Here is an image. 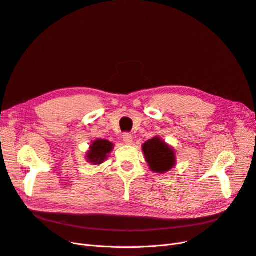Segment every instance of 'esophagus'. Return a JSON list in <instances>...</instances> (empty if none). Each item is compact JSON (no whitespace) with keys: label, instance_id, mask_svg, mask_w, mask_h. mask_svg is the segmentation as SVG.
I'll return each mask as SVG.
<instances>
[{"label":"esophagus","instance_id":"esophagus-1","mask_svg":"<svg viewBox=\"0 0 256 256\" xmlns=\"http://www.w3.org/2000/svg\"><path fill=\"white\" fill-rule=\"evenodd\" d=\"M122 140H124V142H125V144L131 145L132 144V136H131L130 134H124Z\"/></svg>","mask_w":256,"mask_h":256}]
</instances>
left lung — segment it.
<instances>
[{"label":"left lung","instance_id":"8db88e82","mask_svg":"<svg viewBox=\"0 0 256 256\" xmlns=\"http://www.w3.org/2000/svg\"><path fill=\"white\" fill-rule=\"evenodd\" d=\"M142 150L147 164L154 173L162 174L168 172L176 164L174 150L159 136H154L146 141L142 146Z\"/></svg>","mask_w":256,"mask_h":256}]
</instances>
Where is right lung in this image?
<instances>
[{
    "label": "right lung",
    "instance_id": "right-lung-1",
    "mask_svg": "<svg viewBox=\"0 0 256 256\" xmlns=\"http://www.w3.org/2000/svg\"><path fill=\"white\" fill-rule=\"evenodd\" d=\"M112 150L113 143L109 142L108 140L97 138V140L92 142L90 146V150L86 154V160L90 164H92L95 166L102 164L108 158V154L112 152Z\"/></svg>",
    "mask_w": 256,
    "mask_h": 256
}]
</instances>
